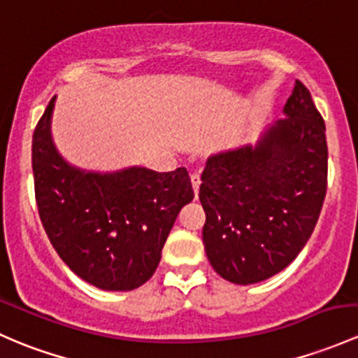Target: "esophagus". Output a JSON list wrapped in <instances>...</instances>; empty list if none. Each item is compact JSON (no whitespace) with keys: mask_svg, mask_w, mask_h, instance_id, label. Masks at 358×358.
Returning a JSON list of instances; mask_svg holds the SVG:
<instances>
[{"mask_svg":"<svg viewBox=\"0 0 358 358\" xmlns=\"http://www.w3.org/2000/svg\"><path fill=\"white\" fill-rule=\"evenodd\" d=\"M190 182H192V189H194V194L199 195V189H201V176L197 173L190 176Z\"/></svg>","mask_w":358,"mask_h":358,"instance_id":"1","label":"esophagus"}]
</instances>
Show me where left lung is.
Here are the masks:
<instances>
[{
  "label": "left lung",
  "mask_w": 358,
  "mask_h": 358,
  "mask_svg": "<svg viewBox=\"0 0 358 358\" xmlns=\"http://www.w3.org/2000/svg\"><path fill=\"white\" fill-rule=\"evenodd\" d=\"M283 115L254 144L213 154L201 176L206 255L235 285L287 268L310 238L326 197L324 120L302 82L295 80Z\"/></svg>",
  "instance_id": "8db88e82"
}]
</instances>
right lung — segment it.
I'll list each match as a JSON object with an SVG mask.
<instances>
[{"label": "right lung", "mask_w": 358, "mask_h": 358, "mask_svg": "<svg viewBox=\"0 0 358 358\" xmlns=\"http://www.w3.org/2000/svg\"><path fill=\"white\" fill-rule=\"evenodd\" d=\"M55 103L56 96L32 137L36 201L50 242L92 287L106 292L142 287L159 264L176 216L194 199L189 173L75 166L52 141Z\"/></svg>", "instance_id": "add662e5"}]
</instances>
